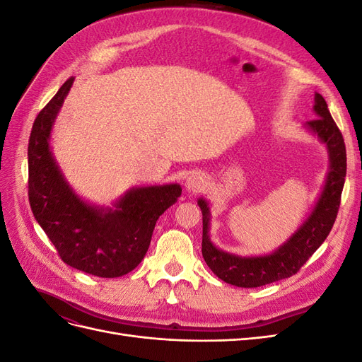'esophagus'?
<instances>
[{"mask_svg":"<svg viewBox=\"0 0 362 362\" xmlns=\"http://www.w3.org/2000/svg\"><path fill=\"white\" fill-rule=\"evenodd\" d=\"M185 187L190 192H201L205 187V180L201 175H192L187 182H185Z\"/></svg>","mask_w":362,"mask_h":362,"instance_id":"1","label":"esophagus"}]
</instances>
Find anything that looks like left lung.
Listing matches in <instances>:
<instances>
[{
  "mask_svg": "<svg viewBox=\"0 0 362 362\" xmlns=\"http://www.w3.org/2000/svg\"><path fill=\"white\" fill-rule=\"evenodd\" d=\"M314 112L317 117L310 120L306 125L329 149L331 170L327 173L320 199L308 221L275 254L242 258L218 250L208 238L210 210L204 199L198 201L202 210V257L214 275L231 286L254 288L296 275L331 233L338 214L339 202H341L346 178V145L341 131L332 119L325 98L319 93H315Z\"/></svg>",
  "mask_w": 362,
  "mask_h": 362,
  "instance_id": "1",
  "label": "left lung"
}]
</instances>
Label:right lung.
<instances>
[{"label":"right lung","instance_id":"1","mask_svg":"<svg viewBox=\"0 0 362 362\" xmlns=\"http://www.w3.org/2000/svg\"><path fill=\"white\" fill-rule=\"evenodd\" d=\"M74 76L39 112L28 140V201L37 223L68 266L100 278H119L146 255L158 217L181 196L178 184L128 192L104 211L84 204L63 180L49 151L54 119Z\"/></svg>","mask_w":362,"mask_h":362}]
</instances>
